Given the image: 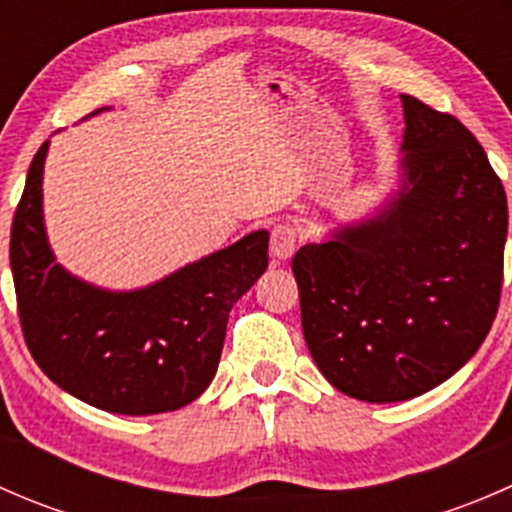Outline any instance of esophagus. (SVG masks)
I'll return each instance as SVG.
<instances>
[{
	"instance_id": "34e87169",
	"label": "esophagus",
	"mask_w": 512,
	"mask_h": 512,
	"mask_svg": "<svg viewBox=\"0 0 512 512\" xmlns=\"http://www.w3.org/2000/svg\"><path fill=\"white\" fill-rule=\"evenodd\" d=\"M299 245V232L292 225H275L270 235V255L275 262H287Z\"/></svg>"
}]
</instances>
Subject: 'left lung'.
<instances>
[{"instance_id": "1", "label": "left lung", "mask_w": 512, "mask_h": 512, "mask_svg": "<svg viewBox=\"0 0 512 512\" xmlns=\"http://www.w3.org/2000/svg\"><path fill=\"white\" fill-rule=\"evenodd\" d=\"M401 103L399 193L292 257L309 354L369 404L451 379L488 337L503 287L508 200L483 146L451 113Z\"/></svg>"}]
</instances>
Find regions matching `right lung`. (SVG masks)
<instances>
[{
    "label": "right lung",
    "mask_w": 512,
    "mask_h": 512,
    "mask_svg": "<svg viewBox=\"0 0 512 512\" xmlns=\"http://www.w3.org/2000/svg\"><path fill=\"white\" fill-rule=\"evenodd\" d=\"M49 141L29 165L9 240L24 342L39 369L101 411L151 416L198 399L223 354L230 309L267 270V230L133 292L66 272L44 230L41 178Z\"/></svg>",
    "instance_id": "1"
}]
</instances>
